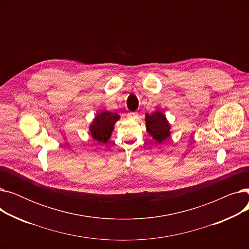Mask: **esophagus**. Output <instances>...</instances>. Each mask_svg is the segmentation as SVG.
<instances>
[{
    "label": "esophagus",
    "instance_id": "esophagus-1",
    "mask_svg": "<svg viewBox=\"0 0 249 249\" xmlns=\"http://www.w3.org/2000/svg\"><path fill=\"white\" fill-rule=\"evenodd\" d=\"M128 117H129V118H132V119H136V118L138 117V113H136V112L130 113V114L128 115Z\"/></svg>",
    "mask_w": 249,
    "mask_h": 249
}]
</instances>
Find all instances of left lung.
Instances as JSON below:
<instances>
[{"instance_id": "left-lung-1", "label": "left lung", "mask_w": 249, "mask_h": 249, "mask_svg": "<svg viewBox=\"0 0 249 249\" xmlns=\"http://www.w3.org/2000/svg\"><path fill=\"white\" fill-rule=\"evenodd\" d=\"M145 123L148 135H150L159 144L171 137L172 125L169 124L165 115L160 110H155L151 114L146 113Z\"/></svg>"}]
</instances>
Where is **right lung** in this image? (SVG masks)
<instances>
[{
  "label": "right lung",
  "mask_w": 249,
  "mask_h": 249,
  "mask_svg": "<svg viewBox=\"0 0 249 249\" xmlns=\"http://www.w3.org/2000/svg\"><path fill=\"white\" fill-rule=\"evenodd\" d=\"M121 116L118 113L101 111L95 115V118L89 125V133L98 142L107 143L110 139L114 126Z\"/></svg>",
  "instance_id": "right-lung-1"
}]
</instances>
